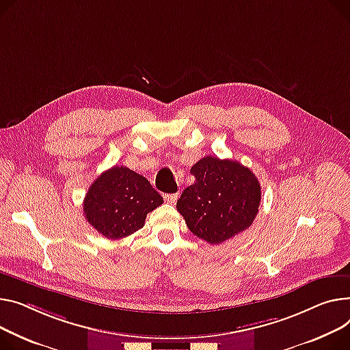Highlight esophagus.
I'll list each match as a JSON object with an SVG mask.
<instances>
[{
	"label": "esophagus",
	"mask_w": 350,
	"mask_h": 350,
	"mask_svg": "<svg viewBox=\"0 0 350 350\" xmlns=\"http://www.w3.org/2000/svg\"><path fill=\"white\" fill-rule=\"evenodd\" d=\"M163 198H165V201L169 202V204H174L178 198V194L177 193L176 194H165V196H163Z\"/></svg>",
	"instance_id": "1"
}]
</instances>
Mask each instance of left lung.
<instances>
[{
  "label": "left lung",
  "mask_w": 350,
  "mask_h": 350,
  "mask_svg": "<svg viewBox=\"0 0 350 350\" xmlns=\"http://www.w3.org/2000/svg\"><path fill=\"white\" fill-rule=\"evenodd\" d=\"M191 174L196 181L176 206L197 238L219 245L253 224L262 193L250 169L235 160L206 156L191 167Z\"/></svg>",
  "instance_id": "1"
}]
</instances>
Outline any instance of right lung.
I'll return each instance as SVG.
<instances>
[{
    "label": "right lung",
    "mask_w": 350,
    "mask_h": 350,
    "mask_svg": "<svg viewBox=\"0 0 350 350\" xmlns=\"http://www.w3.org/2000/svg\"><path fill=\"white\" fill-rule=\"evenodd\" d=\"M163 197L141 174L124 166L105 170L90 185L83 209L88 224L107 239H121L144 228Z\"/></svg>",
    "instance_id": "1"
}]
</instances>
